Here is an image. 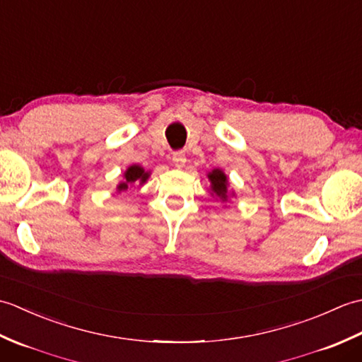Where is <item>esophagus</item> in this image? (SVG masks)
<instances>
[{
	"label": "esophagus",
	"mask_w": 362,
	"mask_h": 362,
	"mask_svg": "<svg viewBox=\"0 0 362 362\" xmlns=\"http://www.w3.org/2000/svg\"><path fill=\"white\" fill-rule=\"evenodd\" d=\"M173 161H174V165L177 166V168H183L185 166V163H187V157H185V153L183 152H174L173 153Z\"/></svg>",
	"instance_id": "34e87169"
}]
</instances>
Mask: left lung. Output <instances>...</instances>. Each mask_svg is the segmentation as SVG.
Instances as JSON below:
<instances>
[{"mask_svg":"<svg viewBox=\"0 0 362 362\" xmlns=\"http://www.w3.org/2000/svg\"><path fill=\"white\" fill-rule=\"evenodd\" d=\"M209 180L211 183L213 194H216L221 201H227L228 199V179L221 169H213L209 173Z\"/></svg>","mask_w":362,"mask_h":362,"instance_id":"1","label":"left lung"}]
</instances>
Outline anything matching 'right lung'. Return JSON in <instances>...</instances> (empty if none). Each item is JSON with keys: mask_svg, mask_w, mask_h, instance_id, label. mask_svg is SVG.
<instances>
[{"mask_svg": "<svg viewBox=\"0 0 362 362\" xmlns=\"http://www.w3.org/2000/svg\"><path fill=\"white\" fill-rule=\"evenodd\" d=\"M148 179H149V173L144 171L140 165L129 166L124 173V182H121L117 187L118 193H121V191H126L130 185H134V183H140V185H143V183Z\"/></svg>", "mask_w": 362, "mask_h": 362, "instance_id": "obj_1", "label": "right lung"}]
</instances>
